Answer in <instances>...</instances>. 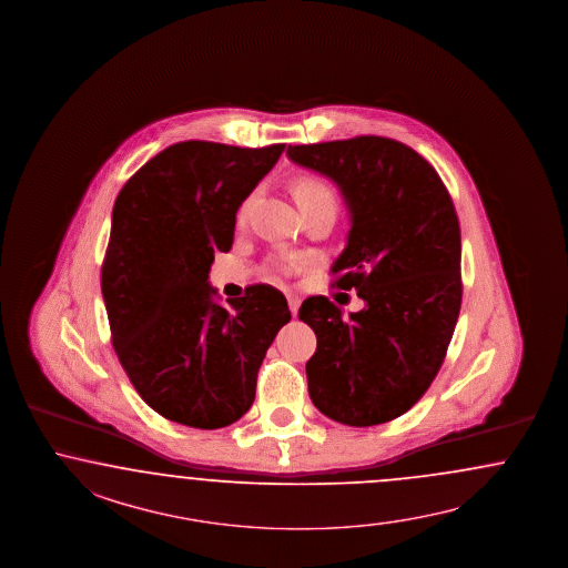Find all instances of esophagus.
Here are the masks:
<instances>
[{"label":"esophagus","mask_w":568,"mask_h":568,"mask_svg":"<svg viewBox=\"0 0 568 568\" xmlns=\"http://www.w3.org/2000/svg\"><path fill=\"white\" fill-rule=\"evenodd\" d=\"M288 307H291V313L296 315L298 307H301V298H298V296H294V294H288Z\"/></svg>","instance_id":"1"}]
</instances>
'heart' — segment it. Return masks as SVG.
Instances as JSON below:
<instances>
[{
	"mask_svg": "<svg viewBox=\"0 0 568 568\" xmlns=\"http://www.w3.org/2000/svg\"><path fill=\"white\" fill-rule=\"evenodd\" d=\"M293 192L294 199L298 202L303 213L320 211V209L336 211V190H334V185L328 180H324L320 175H303V178H298L294 182ZM248 206H251V199L242 202L239 211L240 221L246 217ZM272 270L277 272V274L291 275L298 270V263L294 258H275V261H272Z\"/></svg>",
	"mask_w": 568,
	"mask_h": 568,
	"instance_id": "b5f03b06",
	"label": "heart"
}]
</instances>
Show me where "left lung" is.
<instances>
[{"instance_id":"left-lung-1","label":"left lung","mask_w":568,"mask_h":568,"mask_svg":"<svg viewBox=\"0 0 568 568\" xmlns=\"http://www.w3.org/2000/svg\"><path fill=\"white\" fill-rule=\"evenodd\" d=\"M288 156L341 187L351 230L329 267L332 286L355 288L366 301L348 317L328 296L303 301L298 320L317 336L307 362L310 397L347 426L395 420L435 381L458 322L454 201L435 166L390 138L288 146Z\"/></svg>"}]
</instances>
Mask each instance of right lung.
Returning a JSON list of instances; mask_svg holds the SVG:
<instances>
[{
    "mask_svg": "<svg viewBox=\"0 0 568 568\" xmlns=\"http://www.w3.org/2000/svg\"><path fill=\"white\" fill-rule=\"evenodd\" d=\"M284 144L190 140L165 148L121 187L102 263L112 347L140 397L166 420L215 430L255 402L256 374L286 296L248 286L223 307L209 270L234 242L236 211Z\"/></svg>",
    "mask_w": 568,
    "mask_h": 568,
    "instance_id": "obj_1",
    "label": "right lung"
}]
</instances>
